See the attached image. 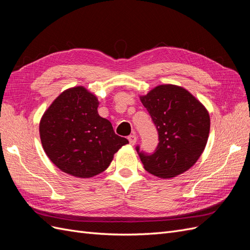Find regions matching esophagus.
Here are the masks:
<instances>
[{"label":"esophagus","instance_id":"1","mask_svg":"<svg viewBox=\"0 0 250 250\" xmlns=\"http://www.w3.org/2000/svg\"><path fill=\"white\" fill-rule=\"evenodd\" d=\"M137 140H138V138H137V135H135V134H131V135H129V137H128V141H129L131 145H134V144L137 143Z\"/></svg>","mask_w":250,"mask_h":250}]
</instances>
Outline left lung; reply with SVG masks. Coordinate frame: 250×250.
Here are the masks:
<instances>
[{
  "label": "left lung",
  "instance_id": "1",
  "mask_svg": "<svg viewBox=\"0 0 250 250\" xmlns=\"http://www.w3.org/2000/svg\"><path fill=\"white\" fill-rule=\"evenodd\" d=\"M140 99L156 126L160 141L152 154L137 147L144 168L160 178L188 171L208 143V111L188 90L174 84L157 85Z\"/></svg>",
  "mask_w": 250,
  "mask_h": 250
}]
</instances>
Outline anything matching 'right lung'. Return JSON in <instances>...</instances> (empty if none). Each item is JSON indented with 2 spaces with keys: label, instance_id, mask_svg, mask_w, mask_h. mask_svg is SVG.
Segmentation results:
<instances>
[{
  "label": "right lung",
  "instance_id": "1",
  "mask_svg": "<svg viewBox=\"0 0 250 250\" xmlns=\"http://www.w3.org/2000/svg\"><path fill=\"white\" fill-rule=\"evenodd\" d=\"M99 101L83 86L65 89L44 111L40 135L44 152L62 172L89 178L108 168L128 140L98 113Z\"/></svg>",
  "mask_w": 250,
  "mask_h": 250
}]
</instances>
